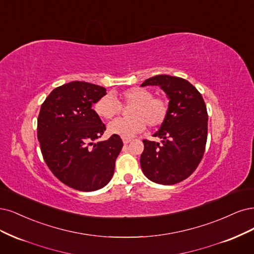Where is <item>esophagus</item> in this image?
<instances>
[{
  "label": "esophagus",
  "instance_id": "34e87169",
  "mask_svg": "<svg viewBox=\"0 0 254 254\" xmlns=\"http://www.w3.org/2000/svg\"><path fill=\"white\" fill-rule=\"evenodd\" d=\"M122 141H124L125 144H127V143L130 142V139H128V138H124V139H122Z\"/></svg>",
  "mask_w": 254,
  "mask_h": 254
}]
</instances>
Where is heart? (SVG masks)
I'll return each instance as SVG.
<instances>
[{
  "label": "heart",
  "instance_id": "obj_1",
  "mask_svg": "<svg viewBox=\"0 0 254 254\" xmlns=\"http://www.w3.org/2000/svg\"><path fill=\"white\" fill-rule=\"evenodd\" d=\"M120 102L133 104L129 111L130 118H118L109 125V132L121 138H132L142 132L145 124L150 127H159L165 122L169 104L160 97H153L146 88L133 87L119 95ZM120 102L112 94L101 97L95 104V111L101 118L112 119L121 111Z\"/></svg>",
  "mask_w": 254,
  "mask_h": 254
}]
</instances>
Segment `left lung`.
Returning a JSON list of instances; mask_svg holds the SVG:
<instances>
[{
  "label": "left lung",
  "instance_id": "left-lung-1",
  "mask_svg": "<svg viewBox=\"0 0 254 254\" xmlns=\"http://www.w3.org/2000/svg\"><path fill=\"white\" fill-rule=\"evenodd\" d=\"M159 86L169 99L165 122L153 136L161 142L143 140L140 156L143 174L153 183L175 185L197 168L203 156L208 134V113L200 93L183 78L158 75L141 86Z\"/></svg>",
  "mask_w": 254,
  "mask_h": 254
}]
</instances>
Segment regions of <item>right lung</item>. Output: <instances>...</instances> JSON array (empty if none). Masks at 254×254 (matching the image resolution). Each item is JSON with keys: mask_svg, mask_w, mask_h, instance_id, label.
I'll return each instance as SVG.
<instances>
[{"mask_svg": "<svg viewBox=\"0 0 254 254\" xmlns=\"http://www.w3.org/2000/svg\"><path fill=\"white\" fill-rule=\"evenodd\" d=\"M104 95L102 86L72 81L56 87L40 110L38 139L46 165L60 182L78 191L108 185L124 146L116 135L94 142L105 126L93 104Z\"/></svg>", "mask_w": 254, "mask_h": 254, "instance_id": "obj_1", "label": "right lung"}]
</instances>
